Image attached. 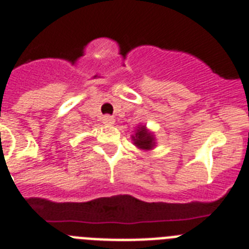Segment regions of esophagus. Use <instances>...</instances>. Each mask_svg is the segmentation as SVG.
<instances>
[{
  "label": "esophagus",
  "mask_w": 249,
  "mask_h": 249,
  "mask_svg": "<svg viewBox=\"0 0 249 249\" xmlns=\"http://www.w3.org/2000/svg\"><path fill=\"white\" fill-rule=\"evenodd\" d=\"M102 122H104L105 124H108V126H111V124H113V123H115V118H113L112 116L105 115L104 117H102Z\"/></svg>",
  "instance_id": "obj_1"
}]
</instances>
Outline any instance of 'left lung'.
<instances>
[{"label":"left lung","instance_id":"left-lung-1","mask_svg":"<svg viewBox=\"0 0 249 249\" xmlns=\"http://www.w3.org/2000/svg\"><path fill=\"white\" fill-rule=\"evenodd\" d=\"M134 141V144L137 145V147L142 148V149H150V148L154 145V142H153V137L152 134L149 133V132L145 129V127H138V129H137V133H136V137H132Z\"/></svg>","mask_w":249,"mask_h":249}]
</instances>
